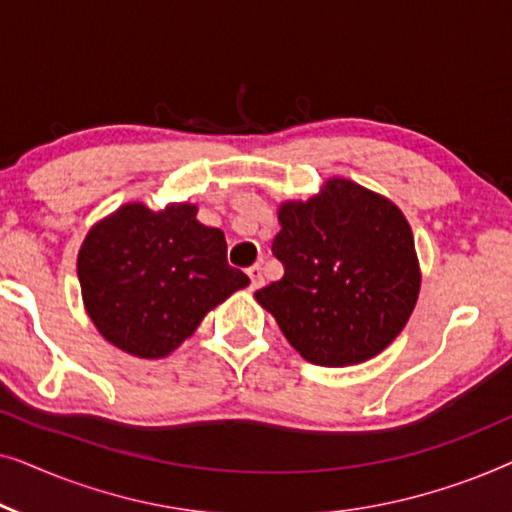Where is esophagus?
I'll return each instance as SVG.
<instances>
[{"mask_svg": "<svg viewBox=\"0 0 512 512\" xmlns=\"http://www.w3.org/2000/svg\"><path fill=\"white\" fill-rule=\"evenodd\" d=\"M249 272V279H251V289H261L263 286V268L261 265H251V268L247 270Z\"/></svg>", "mask_w": 512, "mask_h": 512, "instance_id": "1", "label": "esophagus"}]
</instances>
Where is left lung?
<instances>
[{"label": "left lung", "mask_w": 512, "mask_h": 512, "mask_svg": "<svg viewBox=\"0 0 512 512\" xmlns=\"http://www.w3.org/2000/svg\"><path fill=\"white\" fill-rule=\"evenodd\" d=\"M272 254L284 277L256 291L286 340L317 366L380 354L415 310L419 265L394 202L347 179L307 202H284Z\"/></svg>", "instance_id": "1"}]
</instances>
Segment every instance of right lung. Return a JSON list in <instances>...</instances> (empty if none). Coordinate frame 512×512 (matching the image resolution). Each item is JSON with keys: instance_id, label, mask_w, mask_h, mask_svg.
I'll list each match as a JSON object with an SVG mask.
<instances>
[{"instance_id": "1", "label": "right lung", "mask_w": 512, "mask_h": 512, "mask_svg": "<svg viewBox=\"0 0 512 512\" xmlns=\"http://www.w3.org/2000/svg\"><path fill=\"white\" fill-rule=\"evenodd\" d=\"M195 205L153 212L125 205L90 230L79 251L83 303L104 338L139 359H160L249 277L230 268L226 237Z\"/></svg>"}]
</instances>
